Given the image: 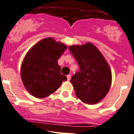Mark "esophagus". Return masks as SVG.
Returning a JSON list of instances; mask_svg holds the SVG:
<instances>
[{
  "instance_id": "obj_1",
  "label": "esophagus",
  "mask_w": 134,
  "mask_h": 134,
  "mask_svg": "<svg viewBox=\"0 0 134 134\" xmlns=\"http://www.w3.org/2000/svg\"><path fill=\"white\" fill-rule=\"evenodd\" d=\"M70 78H71V75H67V80L69 81L70 80Z\"/></svg>"
}]
</instances>
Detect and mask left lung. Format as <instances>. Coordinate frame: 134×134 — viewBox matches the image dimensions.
I'll return each instance as SVG.
<instances>
[{
    "label": "left lung",
    "mask_w": 134,
    "mask_h": 134,
    "mask_svg": "<svg viewBox=\"0 0 134 134\" xmlns=\"http://www.w3.org/2000/svg\"><path fill=\"white\" fill-rule=\"evenodd\" d=\"M68 48L80 68L70 80L77 97L87 104L100 102L111 85L109 65L98 49L90 42Z\"/></svg>",
    "instance_id": "left-lung-1"
}]
</instances>
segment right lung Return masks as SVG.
<instances>
[{"mask_svg": "<svg viewBox=\"0 0 134 134\" xmlns=\"http://www.w3.org/2000/svg\"><path fill=\"white\" fill-rule=\"evenodd\" d=\"M66 44L52 38L42 39L30 49L21 68L23 84L36 98H42L55 92L67 80L61 74L58 59L65 52Z\"/></svg>", "mask_w": 134, "mask_h": 134, "instance_id": "1", "label": "right lung"}]
</instances>
